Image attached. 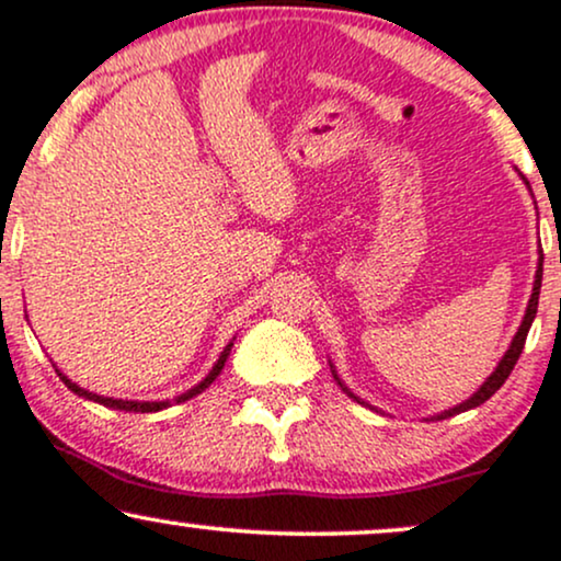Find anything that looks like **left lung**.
<instances>
[{"instance_id": "8db88e82", "label": "left lung", "mask_w": 561, "mask_h": 561, "mask_svg": "<svg viewBox=\"0 0 561 561\" xmlns=\"http://www.w3.org/2000/svg\"><path fill=\"white\" fill-rule=\"evenodd\" d=\"M540 279H543V259H540V263H538V272H536V285H533V295H530V302H527V311H525V319H523V324H519L517 334H514V340H512V347H508V351H506V356L501 358L499 369H495L493 375L488 377V382L482 385V388H480L478 392H474V396L469 398V401L459 403V405H454V409H448V411H443V414L437 416V420H446V416L461 414V411H467V409H474V405L485 403L488 398H491L493 392L499 390L501 385L506 382L508 375H512L514 364H517L519 353H523V347H525V340H527V332H530V324H533V319H536V311H538V295H540ZM332 375H334V369H332ZM334 379H337V385H340V388H343V390L347 392V396H351V398H356V396H353L351 390L345 388L343 382H340V377H337V375H334ZM356 401H358V398H356ZM358 403H362V401H358Z\"/></svg>"}]
</instances>
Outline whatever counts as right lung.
Masks as SVG:
<instances>
[{
    "mask_svg": "<svg viewBox=\"0 0 561 561\" xmlns=\"http://www.w3.org/2000/svg\"><path fill=\"white\" fill-rule=\"evenodd\" d=\"M229 351H231V343L224 347V353H221V358H218V364L214 366V369H210V375L203 379V382L197 385V388H192V390H186L184 396H179L176 401H156V403H145V401H121V398H105V396H94V392H89V390H81L79 385L76 382H70L68 377H62L60 371H57V375H60V379L62 382L68 385V390H73L76 396H81V398H89V401H94V403H102V405H107V409H121V411H141V414H147V411H160V409H165V405H171V403H182V401H190L192 396H197V392H203L205 388H208L210 382H214V379L221 375V369H224V364H227V356H229Z\"/></svg>",
    "mask_w": 561,
    "mask_h": 561,
    "instance_id": "add662e5",
    "label": "right lung"
}]
</instances>
